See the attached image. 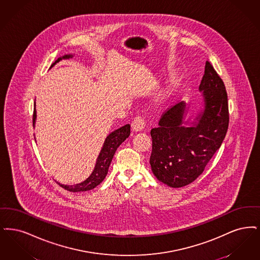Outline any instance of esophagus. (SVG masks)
Returning a JSON list of instances; mask_svg holds the SVG:
<instances>
[{
    "instance_id": "1",
    "label": "esophagus",
    "mask_w": 260,
    "mask_h": 260,
    "mask_svg": "<svg viewBox=\"0 0 260 260\" xmlns=\"http://www.w3.org/2000/svg\"><path fill=\"white\" fill-rule=\"evenodd\" d=\"M146 125L145 122V117L143 115H138L134 118V120L132 121V128L135 130V131H141L144 129Z\"/></svg>"
}]
</instances>
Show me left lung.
I'll list each match as a JSON object with an SVG mask.
<instances>
[{
	"label": "left lung",
	"instance_id": "obj_1",
	"mask_svg": "<svg viewBox=\"0 0 260 260\" xmlns=\"http://www.w3.org/2000/svg\"><path fill=\"white\" fill-rule=\"evenodd\" d=\"M199 90L204 110L191 127L183 126L185 104L171 106L152 128L149 163L154 176L171 187H182L195 181L220 147L229 124L225 85L207 61Z\"/></svg>",
	"mask_w": 260,
	"mask_h": 260
}]
</instances>
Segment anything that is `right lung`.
Wrapping results in <instances>:
<instances>
[{"mask_svg":"<svg viewBox=\"0 0 260 260\" xmlns=\"http://www.w3.org/2000/svg\"><path fill=\"white\" fill-rule=\"evenodd\" d=\"M70 57H72V55H65L62 58L64 59V58H70ZM62 58H58L56 61L51 65V67L54 64H56L57 62H59ZM35 120H36V109H34V113H33V125L35 124ZM129 135H130V125L126 124L120 127L119 129L113 131L107 137L101 152L97 159L94 171L92 172L90 177L87 180L75 185H64L58 182L57 183L64 189L72 192L87 191L96 187L106 178L108 174V170L111 165V162L113 160V155L117 147L124 142Z\"/></svg>","mask_w":260,"mask_h":260,"instance_id":"1","label":"right lung"}]
</instances>
